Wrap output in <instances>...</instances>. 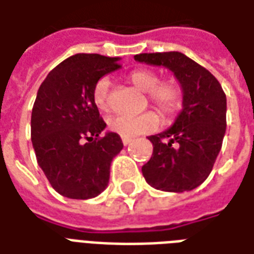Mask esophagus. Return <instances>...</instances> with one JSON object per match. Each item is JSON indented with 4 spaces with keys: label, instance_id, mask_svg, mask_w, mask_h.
<instances>
[{
    "label": "esophagus",
    "instance_id": "esophagus-1",
    "mask_svg": "<svg viewBox=\"0 0 254 254\" xmlns=\"http://www.w3.org/2000/svg\"><path fill=\"white\" fill-rule=\"evenodd\" d=\"M132 141H133L132 137H122V143H124V145H129Z\"/></svg>",
    "mask_w": 254,
    "mask_h": 254
}]
</instances>
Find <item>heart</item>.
I'll return each instance as SVG.
<instances>
[{
  "label": "heart",
  "instance_id": "heart-1",
  "mask_svg": "<svg viewBox=\"0 0 254 254\" xmlns=\"http://www.w3.org/2000/svg\"><path fill=\"white\" fill-rule=\"evenodd\" d=\"M130 81L144 92H148L149 100L165 116H173L180 110L182 102L181 89L174 81H160L159 74L148 69H137L130 73ZM95 106L102 111L110 109V78L100 77L92 89ZM159 125V117L154 111L138 116L114 114L107 118V127L111 132L122 137H134L141 133L151 132Z\"/></svg>",
  "mask_w": 254,
  "mask_h": 254
}]
</instances>
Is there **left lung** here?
<instances>
[{
	"label": "left lung",
	"instance_id": "obj_1",
	"mask_svg": "<svg viewBox=\"0 0 254 254\" xmlns=\"http://www.w3.org/2000/svg\"><path fill=\"white\" fill-rule=\"evenodd\" d=\"M134 60L170 69L184 94L173 127L148 137L154 152L141 167L144 178L158 190H191L207 180L222 148L226 94L212 73L180 52L143 53Z\"/></svg>",
	"mask_w": 254,
	"mask_h": 254
}]
</instances>
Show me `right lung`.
Wrapping results in <instances>:
<instances>
[{
	"instance_id": "right-lung-1",
	"label": "right lung",
	"mask_w": 254,
	"mask_h": 254,
	"mask_svg": "<svg viewBox=\"0 0 254 254\" xmlns=\"http://www.w3.org/2000/svg\"><path fill=\"white\" fill-rule=\"evenodd\" d=\"M120 58L74 54L47 74L31 116L36 160L54 190L87 200L109 185L113 158L124 147L114 132L100 133L106 122L92 99L95 83L120 67Z\"/></svg>"
}]
</instances>
